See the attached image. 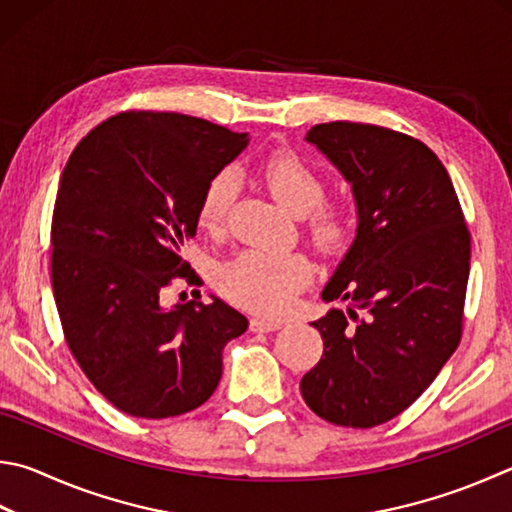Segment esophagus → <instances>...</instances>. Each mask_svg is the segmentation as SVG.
I'll list each match as a JSON object with an SVG mask.
<instances>
[{"label":"esophagus","mask_w":512,"mask_h":512,"mask_svg":"<svg viewBox=\"0 0 512 512\" xmlns=\"http://www.w3.org/2000/svg\"><path fill=\"white\" fill-rule=\"evenodd\" d=\"M282 329L280 320H266V318H250V331H259V333H268V331H277Z\"/></svg>","instance_id":"esophagus-1"}]
</instances>
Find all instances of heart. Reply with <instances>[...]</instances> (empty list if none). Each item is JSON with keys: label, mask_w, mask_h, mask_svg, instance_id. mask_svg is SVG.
<instances>
[{"label": "heart", "mask_w": 512, "mask_h": 512, "mask_svg": "<svg viewBox=\"0 0 512 512\" xmlns=\"http://www.w3.org/2000/svg\"><path fill=\"white\" fill-rule=\"evenodd\" d=\"M257 174L282 206L302 219L304 239L320 255H336L345 248L358 226L356 206L345 197H324L327 181L320 170L293 150H275L264 156ZM235 176L217 172L203 185L197 221L210 235L228 226ZM313 268L302 253L271 255L244 250L219 273V288L230 302L248 311L280 315L291 306L293 295L311 282Z\"/></svg>", "instance_id": "1"}]
</instances>
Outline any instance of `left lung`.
<instances>
[{
	"mask_svg": "<svg viewBox=\"0 0 512 512\" xmlns=\"http://www.w3.org/2000/svg\"><path fill=\"white\" fill-rule=\"evenodd\" d=\"M306 141L345 174L358 232L315 320L324 351L300 389L324 421L376 427L421 396L459 347L470 230L445 165L416 138L378 125H313Z\"/></svg>",
	"mask_w": 512,
	"mask_h": 512,
	"instance_id": "left-lung-1",
	"label": "left lung"
}]
</instances>
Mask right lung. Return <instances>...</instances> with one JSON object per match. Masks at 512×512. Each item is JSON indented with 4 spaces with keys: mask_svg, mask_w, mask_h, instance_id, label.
Wrapping results in <instances>:
<instances>
[{
    "mask_svg": "<svg viewBox=\"0 0 512 512\" xmlns=\"http://www.w3.org/2000/svg\"><path fill=\"white\" fill-rule=\"evenodd\" d=\"M246 134L176 111H123L82 138L51 219V284L64 340L98 392L136 418L197 410L221 378V351L248 329L226 302L163 306L197 282L183 246L197 235L210 176Z\"/></svg>",
    "mask_w": 512,
    "mask_h": 512,
    "instance_id": "add662e5",
    "label": "right lung"
}]
</instances>
